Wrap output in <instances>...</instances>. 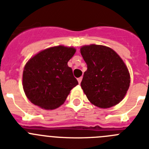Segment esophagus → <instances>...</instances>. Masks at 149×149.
I'll list each match as a JSON object with an SVG mask.
<instances>
[{
	"label": "esophagus",
	"mask_w": 149,
	"mask_h": 149,
	"mask_svg": "<svg viewBox=\"0 0 149 149\" xmlns=\"http://www.w3.org/2000/svg\"><path fill=\"white\" fill-rule=\"evenodd\" d=\"M81 81H82V77H79V78H77V81H78L79 84H81Z\"/></svg>",
	"instance_id": "obj_1"
}]
</instances>
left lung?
<instances>
[{"instance_id":"8db88e82","label":"left lung","mask_w":149,"mask_h":149,"mask_svg":"<svg viewBox=\"0 0 149 149\" xmlns=\"http://www.w3.org/2000/svg\"><path fill=\"white\" fill-rule=\"evenodd\" d=\"M81 54L87 65L81 86L88 100L100 108L119 104L131 82L123 60L113 50L104 45H84Z\"/></svg>"}]
</instances>
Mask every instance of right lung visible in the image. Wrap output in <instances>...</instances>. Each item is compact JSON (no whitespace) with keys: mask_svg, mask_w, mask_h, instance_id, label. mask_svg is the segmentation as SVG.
Instances as JSON below:
<instances>
[{"mask_svg":"<svg viewBox=\"0 0 149 149\" xmlns=\"http://www.w3.org/2000/svg\"><path fill=\"white\" fill-rule=\"evenodd\" d=\"M72 47L55 46L40 51L26 63L22 85L33 104L53 110L63 104L78 84L68 62L75 53Z\"/></svg>","mask_w":149,"mask_h":149,"instance_id":"obj_1","label":"right lung"}]
</instances>
